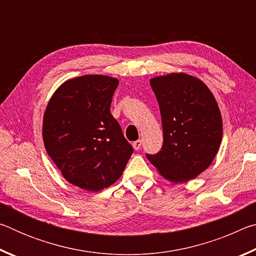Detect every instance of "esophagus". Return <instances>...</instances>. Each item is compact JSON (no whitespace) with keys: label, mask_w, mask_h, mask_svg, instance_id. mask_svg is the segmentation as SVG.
Masks as SVG:
<instances>
[{"label":"esophagus","mask_w":256,"mask_h":256,"mask_svg":"<svg viewBox=\"0 0 256 256\" xmlns=\"http://www.w3.org/2000/svg\"><path fill=\"white\" fill-rule=\"evenodd\" d=\"M141 144H142V141L141 140H136L133 142V148L136 150H138L141 148Z\"/></svg>","instance_id":"1"}]
</instances>
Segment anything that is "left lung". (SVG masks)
<instances>
[{"label": "left lung", "instance_id": "left-lung-1", "mask_svg": "<svg viewBox=\"0 0 256 256\" xmlns=\"http://www.w3.org/2000/svg\"><path fill=\"white\" fill-rule=\"evenodd\" d=\"M162 114V148L146 154L164 178L185 183L204 172L222 140L218 104L204 82L188 73H170L150 80Z\"/></svg>", "mask_w": 256, "mask_h": 256}]
</instances>
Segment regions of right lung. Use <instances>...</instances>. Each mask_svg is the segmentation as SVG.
<instances>
[{
	"label": "right lung",
	"mask_w": 256,
	"mask_h": 256,
	"mask_svg": "<svg viewBox=\"0 0 256 256\" xmlns=\"http://www.w3.org/2000/svg\"><path fill=\"white\" fill-rule=\"evenodd\" d=\"M118 79L86 74L63 82L42 118L45 149L68 183L98 192L122 176L133 154L110 114Z\"/></svg>",
	"instance_id": "1"
}]
</instances>
